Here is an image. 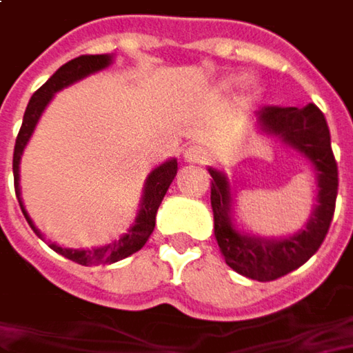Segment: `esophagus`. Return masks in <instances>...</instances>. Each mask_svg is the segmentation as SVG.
Instances as JSON below:
<instances>
[{
	"instance_id": "1",
	"label": "esophagus",
	"mask_w": 353,
	"mask_h": 353,
	"mask_svg": "<svg viewBox=\"0 0 353 353\" xmlns=\"http://www.w3.org/2000/svg\"><path fill=\"white\" fill-rule=\"evenodd\" d=\"M183 157L186 163H206L210 155H208V151H206L204 147L190 145V147H186V149H184Z\"/></svg>"
}]
</instances>
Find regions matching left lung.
<instances>
[{"instance_id":"obj_1","label":"left lung","mask_w":353,"mask_h":353,"mask_svg":"<svg viewBox=\"0 0 353 353\" xmlns=\"http://www.w3.org/2000/svg\"><path fill=\"white\" fill-rule=\"evenodd\" d=\"M257 129L291 147L314 170L316 204L305 228L285 237H261L234 224V194L225 172L210 167L214 236L225 263L253 281H275L306 263L322 245L332 222L338 194V167L326 117L314 103L305 108L265 105L255 112Z\"/></svg>"}]
</instances>
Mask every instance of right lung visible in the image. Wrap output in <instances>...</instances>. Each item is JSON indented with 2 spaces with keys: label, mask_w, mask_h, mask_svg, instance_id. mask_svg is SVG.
<instances>
[{
  "label": "right lung",
  "mask_w": 353,
  "mask_h": 353,
  "mask_svg": "<svg viewBox=\"0 0 353 353\" xmlns=\"http://www.w3.org/2000/svg\"><path fill=\"white\" fill-rule=\"evenodd\" d=\"M114 62V54H84V57H78L72 59L66 64H62L61 68L54 72V74L48 78L47 82L37 90L33 94V98L27 103V110H25V116H23V125L19 129V135H17V141H15V151H13V179H15V194L19 200V206L29 225L33 228V232L41 239H45V236L41 234V230L33 224L31 216L25 210V204H23V198H21V186H19V163L21 155L27 147V143L33 135L34 128L39 123V119L43 116V112L47 110V105L50 100L54 98L57 92L72 86L76 82L84 80L86 76L96 74L103 68H108L110 64ZM176 170H179V163L176 159H169L165 163H161L159 167L149 172L145 186H143V196L141 204H139V212H137V218L135 222L131 224L128 230V234L119 236L117 239H112L110 243L100 245V248H92V250H70V248H62L57 245L54 241H48L50 250H54L57 253L64 255L66 259L74 261L80 265H108L121 261L129 255H133L135 251H139L147 243L149 236L153 234L155 230V218L157 210L163 202V198L169 190L172 179L176 176Z\"/></svg>",
  "instance_id": "add662e5"
}]
</instances>
